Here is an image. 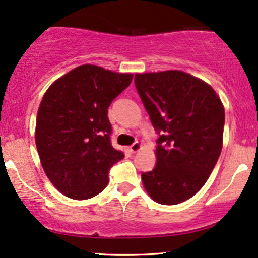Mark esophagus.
I'll return each mask as SVG.
<instances>
[{
  "mask_svg": "<svg viewBox=\"0 0 258 258\" xmlns=\"http://www.w3.org/2000/svg\"><path fill=\"white\" fill-rule=\"evenodd\" d=\"M141 149H142V143H140V142H135L132 146H130V151H131L132 153L140 152Z\"/></svg>",
  "mask_w": 258,
  "mask_h": 258,
  "instance_id": "1",
  "label": "esophagus"
}]
</instances>
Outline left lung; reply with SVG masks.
Returning a JSON list of instances; mask_svg holds the SVG:
<instances>
[{"mask_svg": "<svg viewBox=\"0 0 258 258\" xmlns=\"http://www.w3.org/2000/svg\"><path fill=\"white\" fill-rule=\"evenodd\" d=\"M136 88L159 134L154 170L143 187L157 203L177 205L197 194L223 147L225 112L216 90L182 71L136 73Z\"/></svg>", "mask_w": 258, "mask_h": 258, "instance_id": "1", "label": "left lung"}]
</instances>
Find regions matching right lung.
Segmentation results:
<instances>
[{"mask_svg":"<svg viewBox=\"0 0 258 258\" xmlns=\"http://www.w3.org/2000/svg\"><path fill=\"white\" fill-rule=\"evenodd\" d=\"M132 78V73L82 64L45 92L36 116V149L47 179L66 197L97 196L109 183V169L123 159V152L110 143L107 107Z\"/></svg>","mask_w":258,"mask_h":258,"instance_id":"obj_1","label":"right lung"}]
</instances>
